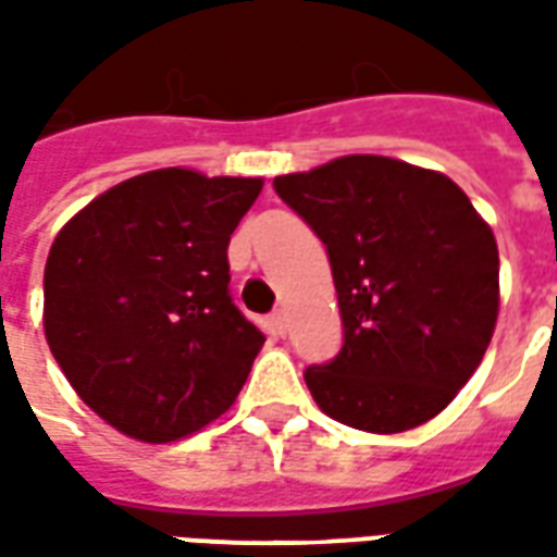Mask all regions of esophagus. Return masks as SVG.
Here are the masks:
<instances>
[{
	"label": "esophagus",
	"instance_id": "34e87169",
	"mask_svg": "<svg viewBox=\"0 0 557 557\" xmlns=\"http://www.w3.org/2000/svg\"><path fill=\"white\" fill-rule=\"evenodd\" d=\"M270 323H272V330H275V333L278 335H285L287 333V314H285V309H275L270 314Z\"/></svg>",
	"mask_w": 557,
	"mask_h": 557
}]
</instances>
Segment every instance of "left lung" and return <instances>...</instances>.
<instances>
[{
  "label": "left lung",
  "instance_id": "obj_1",
  "mask_svg": "<svg viewBox=\"0 0 557 557\" xmlns=\"http://www.w3.org/2000/svg\"><path fill=\"white\" fill-rule=\"evenodd\" d=\"M321 236L345 345L306 369L326 417L374 435L447 408L498 321V243L449 176L384 156H345L272 180Z\"/></svg>",
  "mask_w": 557,
  "mask_h": 557
}]
</instances>
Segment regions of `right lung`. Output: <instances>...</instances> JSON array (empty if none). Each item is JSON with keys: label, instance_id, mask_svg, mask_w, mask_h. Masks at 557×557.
<instances>
[{"label": "right lung", "instance_id": "obj_1", "mask_svg": "<svg viewBox=\"0 0 557 557\" xmlns=\"http://www.w3.org/2000/svg\"><path fill=\"white\" fill-rule=\"evenodd\" d=\"M263 180L164 168L83 207L45 267V335L122 435L168 444L222 417L267 335L231 299L227 243Z\"/></svg>", "mask_w": 557, "mask_h": 557}]
</instances>
